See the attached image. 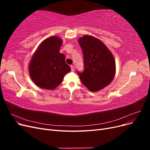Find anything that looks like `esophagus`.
I'll list each match as a JSON object with an SVG mask.
<instances>
[{"instance_id": "obj_1", "label": "esophagus", "mask_w": 150, "mask_h": 150, "mask_svg": "<svg viewBox=\"0 0 150 150\" xmlns=\"http://www.w3.org/2000/svg\"><path fill=\"white\" fill-rule=\"evenodd\" d=\"M71 71H72V72H73V71H74V66H72V65H71Z\"/></svg>"}]
</instances>
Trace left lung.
I'll list each match as a JSON object with an SVG mask.
<instances>
[{
  "instance_id": "obj_1",
  "label": "left lung",
  "mask_w": 150,
  "mask_h": 150,
  "mask_svg": "<svg viewBox=\"0 0 150 150\" xmlns=\"http://www.w3.org/2000/svg\"><path fill=\"white\" fill-rule=\"evenodd\" d=\"M84 56V72H78L82 83L96 92L110 84L116 73L115 59L100 39L85 35L78 39Z\"/></svg>"
}]
</instances>
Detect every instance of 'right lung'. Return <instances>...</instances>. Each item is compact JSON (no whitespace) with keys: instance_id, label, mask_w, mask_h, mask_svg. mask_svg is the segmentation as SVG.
I'll list each match as a JSON object with an SVG mask.
<instances>
[{"instance_id":"obj_1","label":"right lung","mask_w":150,"mask_h":150,"mask_svg":"<svg viewBox=\"0 0 150 150\" xmlns=\"http://www.w3.org/2000/svg\"><path fill=\"white\" fill-rule=\"evenodd\" d=\"M61 38L51 36L40 44L29 64L31 79L38 87L53 90L59 85L70 66L65 62L64 54L59 52Z\"/></svg>"}]
</instances>
